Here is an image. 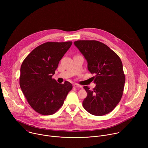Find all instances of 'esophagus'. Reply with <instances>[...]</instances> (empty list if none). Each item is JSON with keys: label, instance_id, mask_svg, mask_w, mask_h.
Instances as JSON below:
<instances>
[{"label": "esophagus", "instance_id": "obj_1", "mask_svg": "<svg viewBox=\"0 0 148 148\" xmlns=\"http://www.w3.org/2000/svg\"><path fill=\"white\" fill-rule=\"evenodd\" d=\"M73 87L74 88H81L82 86L79 85V84H74L73 85Z\"/></svg>", "mask_w": 148, "mask_h": 148}]
</instances>
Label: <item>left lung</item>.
<instances>
[{
	"label": "left lung",
	"mask_w": 148,
	"mask_h": 148,
	"mask_svg": "<svg viewBox=\"0 0 148 148\" xmlns=\"http://www.w3.org/2000/svg\"><path fill=\"white\" fill-rule=\"evenodd\" d=\"M75 46L88 62L96 87L92 90L84 88L87 97L82 102L83 107L92 115L101 116L111 112L123 95L125 76L119 57L109 47L96 40H77Z\"/></svg>",
	"instance_id": "left-lung-1"
}]
</instances>
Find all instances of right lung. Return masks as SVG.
<instances>
[{"label":"right lung","mask_w":148,"mask_h":148,"mask_svg":"<svg viewBox=\"0 0 148 148\" xmlns=\"http://www.w3.org/2000/svg\"><path fill=\"white\" fill-rule=\"evenodd\" d=\"M72 41L46 42L35 48L20 67V86L30 107L43 115L56 113L64 103L72 84L52 78Z\"/></svg>","instance_id":"obj_1"}]
</instances>
